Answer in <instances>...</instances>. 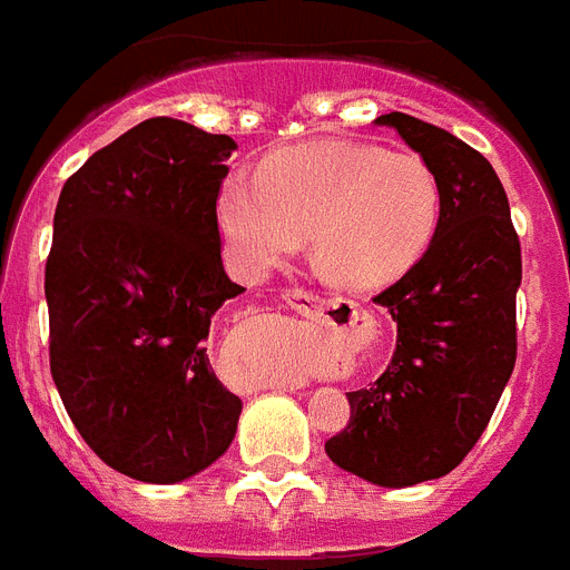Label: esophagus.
<instances>
[{"mask_svg":"<svg viewBox=\"0 0 570 570\" xmlns=\"http://www.w3.org/2000/svg\"><path fill=\"white\" fill-rule=\"evenodd\" d=\"M284 301L304 318H325V301L318 298V295L307 293V289H286ZM275 390L295 392L301 390V381H295V377H281V381L275 383Z\"/></svg>","mask_w":570,"mask_h":570,"instance_id":"obj_1","label":"esophagus"}]
</instances>
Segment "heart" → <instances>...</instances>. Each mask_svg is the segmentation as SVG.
<instances>
[{"label": "heart", "mask_w": 570, "mask_h": 570, "mask_svg": "<svg viewBox=\"0 0 570 570\" xmlns=\"http://www.w3.org/2000/svg\"><path fill=\"white\" fill-rule=\"evenodd\" d=\"M216 219L239 275H269L309 230L327 275L372 289L404 277L428 254L442 219V184L410 151L304 142L266 157L261 175H225Z\"/></svg>", "instance_id": "b5f03b06"}]
</instances>
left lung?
<instances>
[{
	"label": "left lung",
	"instance_id": "1",
	"mask_svg": "<svg viewBox=\"0 0 570 570\" xmlns=\"http://www.w3.org/2000/svg\"><path fill=\"white\" fill-rule=\"evenodd\" d=\"M442 184V219L428 254L374 304L397 342L386 372L345 392L348 428L325 442L342 471L383 489L445 478L478 445L515 368L521 243L492 164L445 128L383 114Z\"/></svg>",
	"mask_w": 570,
	"mask_h": 570
}]
</instances>
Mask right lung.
Wrapping results in <instances>:
<instances>
[{
  "mask_svg": "<svg viewBox=\"0 0 570 570\" xmlns=\"http://www.w3.org/2000/svg\"><path fill=\"white\" fill-rule=\"evenodd\" d=\"M237 142L155 117L63 184L46 261L49 363L87 445L180 483L219 460L243 401L213 374L210 318L245 293L222 266L216 196Z\"/></svg>",
  "mask_w": 570,
  "mask_h": 570,
  "instance_id": "1",
  "label": "right lung"
}]
</instances>
